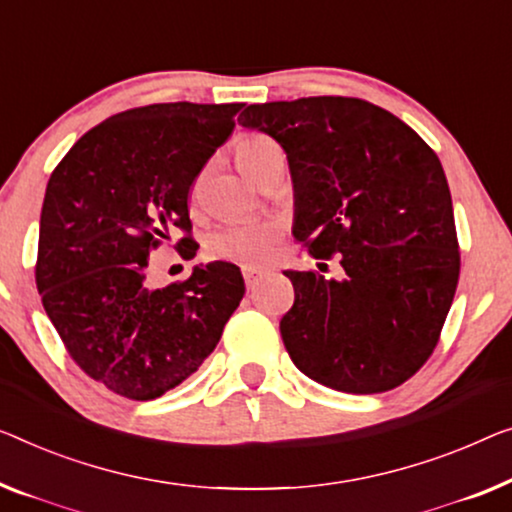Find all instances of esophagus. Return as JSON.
<instances>
[{
  "instance_id": "1",
  "label": "esophagus",
  "mask_w": 512,
  "mask_h": 512,
  "mask_svg": "<svg viewBox=\"0 0 512 512\" xmlns=\"http://www.w3.org/2000/svg\"><path fill=\"white\" fill-rule=\"evenodd\" d=\"M243 280H246V287L253 289L259 280V271L255 269H243Z\"/></svg>"
}]
</instances>
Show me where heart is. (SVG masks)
Wrapping results in <instances>:
<instances>
[{
  "label": "heart",
  "mask_w": 512,
  "mask_h": 512,
  "mask_svg": "<svg viewBox=\"0 0 512 512\" xmlns=\"http://www.w3.org/2000/svg\"><path fill=\"white\" fill-rule=\"evenodd\" d=\"M278 144L266 135L243 137L236 147V163L246 177L253 179L255 172L273 154H278ZM282 227L271 218H243L220 225L207 239V253L213 259H223L246 269H257L271 262L280 241Z\"/></svg>",
  "instance_id": "1"
}]
</instances>
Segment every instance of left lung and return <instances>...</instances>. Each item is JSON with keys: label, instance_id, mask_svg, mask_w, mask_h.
Listing matches in <instances>:
<instances>
[{"label": "left lung", "instance_id": "1", "mask_svg": "<svg viewBox=\"0 0 512 512\" xmlns=\"http://www.w3.org/2000/svg\"><path fill=\"white\" fill-rule=\"evenodd\" d=\"M243 128L287 154L296 241L340 255L342 278L285 271L294 305L280 335L296 368L342 393H384L421 370L451 310L460 250L434 151L361 98L246 105Z\"/></svg>", "mask_w": 512, "mask_h": 512}]
</instances>
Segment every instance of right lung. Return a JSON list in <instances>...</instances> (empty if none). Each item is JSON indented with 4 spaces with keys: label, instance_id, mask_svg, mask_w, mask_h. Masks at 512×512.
I'll list each match as a JSON object with an SVG mask.
<instances>
[{
    "label": "right lung",
    "instance_id": "obj_1",
    "mask_svg": "<svg viewBox=\"0 0 512 512\" xmlns=\"http://www.w3.org/2000/svg\"><path fill=\"white\" fill-rule=\"evenodd\" d=\"M243 103H156L114 114L73 144L45 188L36 287L68 354L128 400H154L200 368L243 299L230 262L154 289L149 253L181 230L188 190Z\"/></svg>",
    "mask_w": 512,
    "mask_h": 512
}]
</instances>
